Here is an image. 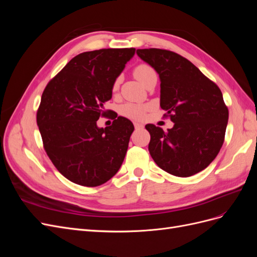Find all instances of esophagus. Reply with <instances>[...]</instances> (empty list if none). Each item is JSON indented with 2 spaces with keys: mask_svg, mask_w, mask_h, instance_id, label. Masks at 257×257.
I'll use <instances>...</instances> for the list:
<instances>
[{
  "mask_svg": "<svg viewBox=\"0 0 257 257\" xmlns=\"http://www.w3.org/2000/svg\"><path fill=\"white\" fill-rule=\"evenodd\" d=\"M134 126H135L136 130H139V128H143L144 127V125H143L142 123H137V122L134 123Z\"/></svg>",
  "mask_w": 257,
  "mask_h": 257,
  "instance_id": "obj_1",
  "label": "esophagus"
}]
</instances>
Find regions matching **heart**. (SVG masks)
<instances>
[{
    "label": "heart",
    "mask_w": 257,
    "mask_h": 257,
    "mask_svg": "<svg viewBox=\"0 0 257 257\" xmlns=\"http://www.w3.org/2000/svg\"><path fill=\"white\" fill-rule=\"evenodd\" d=\"M133 74L135 76V78L141 81L144 85H146L148 82H149L150 80L157 78V73H155L154 68L150 65L148 64H139L137 65L134 71H133ZM120 81H121V78L120 77H118L116 78L113 83H112V92H116L119 89V85H120ZM148 109H149V106L147 105H141V104H134V103H126L124 104L120 107V113L124 116H127V118H131V119H142L144 114H145V111H147Z\"/></svg>",
    "instance_id": "obj_1"
}]
</instances>
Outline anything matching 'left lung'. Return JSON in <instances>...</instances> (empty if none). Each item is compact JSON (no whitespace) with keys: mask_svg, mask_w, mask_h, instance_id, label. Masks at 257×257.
<instances>
[{"mask_svg":"<svg viewBox=\"0 0 257 257\" xmlns=\"http://www.w3.org/2000/svg\"><path fill=\"white\" fill-rule=\"evenodd\" d=\"M138 57L160 76L161 108L174 122L164 132L147 124L149 152L157 165L177 177L204 170L220 152L228 121V109L217 85L188 59L176 52L137 49Z\"/></svg>","mask_w":257,"mask_h":257,"instance_id":"left-lung-1","label":"left lung"}]
</instances>
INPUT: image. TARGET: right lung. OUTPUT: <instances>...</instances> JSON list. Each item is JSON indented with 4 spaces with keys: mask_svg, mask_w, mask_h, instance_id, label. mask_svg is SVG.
Masks as SVG:
<instances>
[{
    "mask_svg": "<svg viewBox=\"0 0 257 257\" xmlns=\"http://www.w3.org/2000/svg\"><path fill=\"white\" fill-rule=\"evenodd\" d=\"M135 50L82 52L46 85L36 114L37 125L46 153L69 181L98 186L120 169L133 123L118 116L103 128L96 122L110 112L104 109V104L111 98L112 83Z\"/></svg>",
    "mask_w": 257,
    "mask_h": 257,
    "instance_id": "1",
    "label": "right lung"
}]
</instances>
